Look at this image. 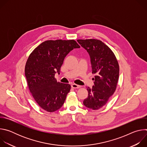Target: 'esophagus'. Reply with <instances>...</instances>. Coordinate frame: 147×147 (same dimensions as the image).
Returning a JSON list of instances; mask_svg holds the SVG:
<instances>
[{
    "instance_id": "esophagus-1",
    "label": "esophagus",
    "mask_w": 147,
    "mask_h": 147,
    "mask_svg": "<svg viewBox=\"0 0 147 147\" xmlns=\"http://www.w3.org/2000/svg\"><path fill=\"white\" fill-rule=\"evenodd\" d=\"M71 87L73 88H79L81 87V86L77 85V84H71Z\"/></svg>"
}]
</instances>
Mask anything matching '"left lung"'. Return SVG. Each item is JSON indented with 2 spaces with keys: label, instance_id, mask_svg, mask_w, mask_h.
Masks as SVG:
<instances>
[{
  "label": "left lung",
  "instance_id": "obj_1",
  "mask_svg": "<svg viewBox=\"0 0 147 147\" xmlns=\"http://www.w3.org/2000/svg\"><path fill=\"white\" fill-rule=\"evenodd\" d=\"M78 44L88 53L92 73L96 76L92 88H87L88 95L83 101L91 109L98 110L105 105L115 92L119 75V66L112 51L100 40L78 39Z\"/></svg>",
  "mask_w": 147,
  "mask_h": 147
}]
</instances>
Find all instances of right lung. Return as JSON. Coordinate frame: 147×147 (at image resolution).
<instances>
[{
	"label": "right lung",
	"mask_w": 147,
	"mask_h": 147,
	"mask_svg": "<svg viewBox=\"0 0 147 147\" xmlns=\"http://www.w3.org/2000/svg\"><path fill=\"white\" fill-rule=\"evenodd\" d=\"M74 40H46L30 55L25 67V76L29 90L39 106L53 112L63 105L71 86L57 82L55 78L67 55L80 48Z\"/></svg>",
	"instance_id": "1"
}]
</instances>
